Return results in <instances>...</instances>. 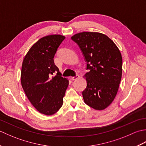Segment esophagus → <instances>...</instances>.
<instances>
[{"label": "esophagus", "instance_id": "1", "mask_svg": "<svg viewBox=\"0 0 146 146\" xmlns=\"http://www.w3.org/2000/svg\"><path fill=\"white\" fill-rule=\"evenodd\" d=\"M79 77H80V76L77 75H76L75 76L71 77V80H76V79H78V78H79Z\"/></svg>", "mask_w": 146, "mask_h": 146}]
</instances>
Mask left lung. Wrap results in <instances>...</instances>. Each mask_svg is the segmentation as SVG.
I'll return each instance as SVG.
<instances>
[{
	"mask_svg": "<svg viewBox=\"0 0 146 146\" xmlns=\"http://www.w3.org/2000/svg\"><path fill=\"white\" fill-rule=\"evenodd\" d=\"M71 39L78 45L86 62L87 86L82 95L85 103L104 110L117 95L122 73V58L112 40L100 33L82 32Z\"/></svg>",
	"mask_w": 146,
	"mask_h": 146,
	"instance_id": "left-lung-1",
	"label": "left lung"
}]
</instances>
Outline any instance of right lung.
Returning <instances> with one entry per match:
<instances>
[{"label":"right lung","instance_id":"1","mask_svg":"<svg viewBox=\"0 0 146 146\" xmlns=\"http://www.w3.org/2000/svg\"><path fill=\"white\" fill-rule=\"evenodd\" d=\"M64 39L59 35L43 37L30 48L22 64L24 91L36 109L46 115L60 110L69 84L54 62L56 52Z\"/></svg>","mask_w":146,"mask_h":146}]
</instances>
